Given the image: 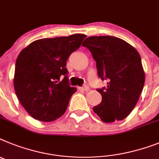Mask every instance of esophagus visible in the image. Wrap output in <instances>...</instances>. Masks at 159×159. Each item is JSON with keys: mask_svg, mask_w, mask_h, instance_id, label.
I'll return each mask as SVG.
<instances>
[{"mask_svg": "<svg viewBox=\"0 0 159 159\" xmlns=\"http://www.w3.org/2000/svg\"><path fill=\"white\" fill-rule=\"evenodd\" d=\"M80 89H81V90L85 91V92H87V91L89 90V87L88 86V85H85V86L80 87Z\"/></svg>", "mask_w": 159, "mask_h": 159, "instance_id": "1", "label": "esophagus"}]
</instances>
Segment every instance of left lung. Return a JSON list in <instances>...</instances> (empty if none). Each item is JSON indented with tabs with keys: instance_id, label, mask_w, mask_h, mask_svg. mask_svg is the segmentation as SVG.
I'll return each mask as SVG.
<instances>
[{
	"instance_id": "1",
	"label": "left lung",
	"mask_w": 159,
	"mask_h": 159,
	"mask_svg": "<svg viewBox=\"0 0 159 159\" xmlns=\"http://www.w3.org/2000/svg\"><path fill=\"white\" fill-rule=\"evenodd\" d=\"M96 61L98 76L107 87L96 89L102 96L93 111L101 120L111 123L128 116L138 101L145 84L139 53L125 41L112 36H92L82 44Z\"/></svg>"
}]
</instances>
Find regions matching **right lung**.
Here are the masks:
<instances>
[{
    "mask_svg": "<svg viewBox=\"0 0 159 159\" xmlns=\"http://www.w3.org/2000/svg\"><path fill=\"white\" fill-rule=\"evenodd\" d=\"M85 38L86 35L76 34L39 39L19 54L13 80L15 93L34 118L53 121L66 112L70 97L76 92L69 84L66 61Z\"/></svg>",
    "mask_w": 159,
    "mask_h": 159,
    "instance_id": "right-lung-1",
    "label": "right lung"
}]
</instances>
